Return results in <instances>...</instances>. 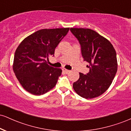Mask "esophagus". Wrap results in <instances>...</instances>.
Instances as JSON below:
<instances>
[{"label":"esophagus","mask_w":131,"mask_h":131,"mask_svg":"<svg viewBox=\"0 0 131 131\" xmlns=\"http://www.w3.org/2000/svg\"><path fill=\"white\" fill-rule=\"evenodd\" d=\"M63 71L64 73H70L71 71L67 70V69H63Z\"/></svg>","instance_id":"esophagus-1"}]
</instances>
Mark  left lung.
<instances>
[{
	"instance_id": "left-lung-1",
	"label": "left lung",
	"mask_w": 131,
	"mask_h": 131,
	"mask_svg": "<svg viewBox=\"0 0 131 131\" xmlns=\"http://www.w3.org/2000/svg\"><path fill=\"white\" fill-rule=\"evenodd\" d=\"M79 40L84 60L88 63L89 72L79 73L73 89L83 98L89 99L103 94L110 85L118 70L116 53L108 40L88 28H70Z\"/></svg>"
}]
</instances>
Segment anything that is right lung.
Segmentation results:
<instances>
[{
	"instance_id": "add662e5",
	"label": "right lung",
	"mask_w": 131,
	"mask_h": 131,
	"mask_svg": "<svg viewBox=\"0 0 131 131\" xmlns=\"http://www.w3.org/2000/svg\"><path fill=\"white\" fill-rule=\"evenodd\" d=\"M69 29L39 30L26 37L17 47L13 70L20 84L28 92L40 95L55 86L62 71L49 66L47 61Z\"/></svg>"
}]
</instances>
